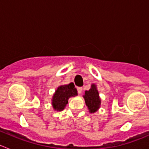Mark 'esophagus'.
Listing matches in <instances>:
<instances>
[{
	"label": "esophagus",
	"instance_id": "1",
	"mask_svg": "<svg viewBox=\"0 0 149 149\" xmlns=\"http://www.w3.org/2000/svg\"><path fill=\"white\" fill-rule=\"evenodd\" d=\"M77 92L79 94H81L83 92V88L82 87H77Z\"/></svg>",
	"mask_w": 149,
	"mask_h": 149
}]
</instances>
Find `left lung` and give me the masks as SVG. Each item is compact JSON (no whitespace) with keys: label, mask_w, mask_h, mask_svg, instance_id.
<instances>
[{"label":"left lung","mask_w":149,"mask_h":149,"mask_svg":"<svg viewBox=\"0 0 149 149\" xmlns=\"http://www.w3.org/2000/svg\"><path fill=\"white\" fill-rule=\"evenodd\" d=\"M83 97L85 100V103L89 110V113H95L101 107V100L97 86L95 84L91 85V88L89 90L85 91Z\"/></svg>","instance_id":"left-lung-1"}]
</instances>
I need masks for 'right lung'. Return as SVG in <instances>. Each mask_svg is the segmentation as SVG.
<instances>
[{
    "label": "right lung",
    "instance_id": "1",
    "mask_svg": "<svg viewBox=\"0 0 149 149\" xmlns=\"http://www.w3.org/2000/svg\"><path fill=\"white\" fill-rule=\"evenodd\" d=\"M76 95H77V90L73 83L59 86L51 98V105L54 110H63L68 104V99Z\"/></svg>",
    "mask_w": 149,
    "mask_h": 149
}]
</instances>
